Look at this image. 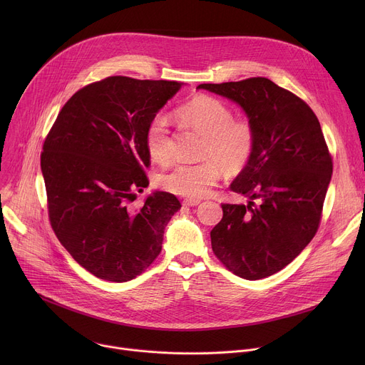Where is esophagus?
<instances>
[{
	"label": "esophagus",
	"mask_w": 365,
	"mask_h": 365,
	"mask_svg": "<svg viewBox=\"0 0 365 365\" xmlns=\"http://www.w3.org/2000/svg\"><path fill=\"white\" fill-rule=\"evenodd\" d=\"M199 203H200L199 199H185V200H183V205H185V206H196V205H199Z\"/></svg>",
	"instance_id": "esophagus-1"
}]
</instances>
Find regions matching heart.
Listing matches in <instances>:
<instances>
[{"label":"heart","instance_id":"obj_1","mask_svg":"<svg viewBox=\"0 0 365 365\" xmlns=\"http://www.w3.org/2000/svg\"><path fill=\"white\" fill-rule=\"evenodd\" d=\"M178 120L205 135L199 163H176L162 172L158 185L175 195L202 197L220 180L222 170L238 173L250 163L255 150V131L250 121L235 120L222 101L199 95L176 110ZM145 148L158 163L173 155V137L166 117L158 115L147 127Z\"/></svg>","mask_w":365,"mask_h":365}]
</instances>
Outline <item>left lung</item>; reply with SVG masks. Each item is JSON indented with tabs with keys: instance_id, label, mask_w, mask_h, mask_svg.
<instances>
[{
	"instance_id": "obj_1",
	"label": "left lung",
	"mask_w": 365,
	"mask_h": 365,
	"mask_svg": "<svg viewBox=\"0 0 365 365\" xmlns=\"http://www.w3.org/2000/svg\"><path fill=\"white\" fill-rule=\"evenodd\" d=\"M242 108L255 131L250 163L230 189L248 203H222L211 231L215 255L247 280L269 277L315 237L332 176L321 124L307 103L267 78L202 83Z\"/></svg>"
}]
</instances>
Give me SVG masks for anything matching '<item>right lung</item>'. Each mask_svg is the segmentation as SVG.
I'll return each instance as SVG.
<instances>
[{
  "label": "right lung",
  "mask_w": 365,
  "mask_h": 365,
  "mask_svg": "<svg viewBox=\"0 0 365 365\" xmlns=\"http://www.w3.org/2000/svg\"><path fill=\"white\" fill-rule=\"evenodd\" d=\"M182 82L110 76L79 89L46 137L41 173L48 218L75 262L98 279L128 282L162 251L179 199L148 186L145 131Z\"/></svg>",
  "instance_id": "obj_1"
}]
</instances>
